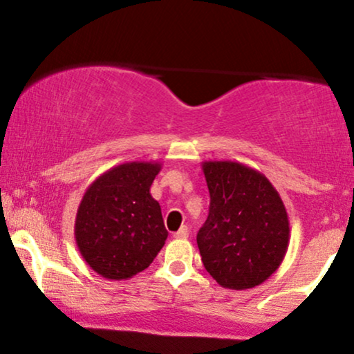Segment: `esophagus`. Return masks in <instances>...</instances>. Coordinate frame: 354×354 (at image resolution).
<instances>
[{"mask_svg":"<svg viewBox=\"0 0 354 354\" xmlns=\"http://www.w3.org/2000/svg\"><path fill=\"white\" fill-rule=\"evenodd\" d=\"M188 236H189V230L186 228V226H181V228L173 234V238H176V239H186Z\"/></svg>","mask_w":354,"mask_h":354,"instance_id":"1","label":"esophagus"}]
</instances>
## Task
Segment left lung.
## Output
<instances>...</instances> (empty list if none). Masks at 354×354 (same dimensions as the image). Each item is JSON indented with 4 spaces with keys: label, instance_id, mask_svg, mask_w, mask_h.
Wrapping results in <instances>:
<instances>
[{
    "label": "left lung",
    "instance_id": "1",
    "mask_svg": "<svg viewBox=\"0 0 354 354\" xmlns=\"http://www.w3.org/2000/svg\"><path fill=\"white\" fill-rule=\"evenodd\" d=\"M203 173L211 201L196 241L206 271L228 290L265 283L290 245L281 196L265 174L238 161H205Z\"/></svg>",
    "mask_w": 354,
    "mask_h": 354
}]
</instances>
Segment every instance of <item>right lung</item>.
I'll return each instance as SVG.
<instances>
[{"mask_svg":"<svg viewBox=\"0 0 354 354\" xmlns=\"http://www.w3.org/2000/svg\"><path fill=\"white\" fill-rule=\"evenodd\" d=\"M160 169L158 161H129L108 169L84 191L75 221L76 245L103 278H133L165 246L161 206L149 193Z\"/></svg>","mask_w":354,"mask_h":354,"instance_id":"right-lung-1","label":"right lung"}]
</instances>
